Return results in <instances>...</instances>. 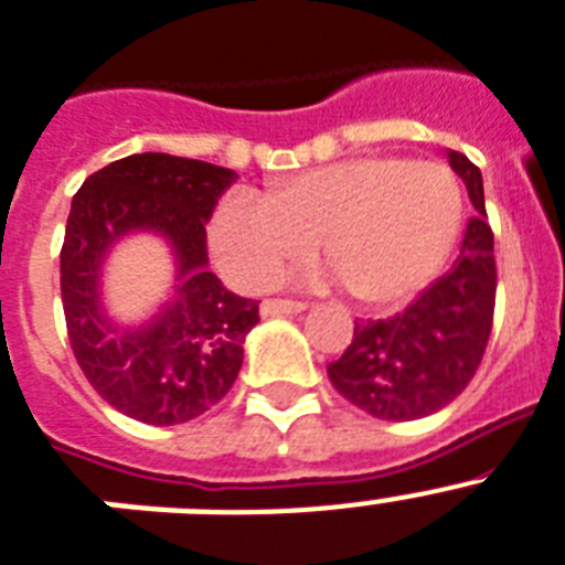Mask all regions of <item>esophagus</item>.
<instances>
[{
    "mask_svg": "<svg viewBox=\"0 0 565 565\" xmlns=\"http://www.w3.org/2000/svg\"><path fill=\"white\" fill-rule=\"evenodd\" d=\"M307 307L301 301H281V298H267L264 305H260V316L264 319H273V316H298V312H305Z\"/></svg>",
    "mask_w": 565,
    "mask_h": 565,
    "instance_id": "esophagus-1",
    "label": "esophagus"
}]
</instances>
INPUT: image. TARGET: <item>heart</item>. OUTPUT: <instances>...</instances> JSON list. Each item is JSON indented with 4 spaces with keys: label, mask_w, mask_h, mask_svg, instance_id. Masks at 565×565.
I'll list each match as a JSON object with an SVG mask.
<instances>
[{
    "label": "heart",
    "mask_w": 565,
    "mask_h": 565,
    "mask_svg": "<svg viewBox=\"0 0 565 565\" xmlns=\"http://www.w3.org/2000/svg\"><path fill=\"white\" fill-rule=\"evenodd\" d=\"M462 226V189L434 160L353 158L217 203L210 249L238 290H260L316 238L362 305L411 298L443 269Z\"/></svg>",
    "instance_id": "1"
}]
</instances>
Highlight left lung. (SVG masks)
<instances>
[{
  "instance_id": "1",
  "label": "left lung",
  "mask_w": 565,
  "mask_h": 565,
  "mask_svg": "<svg viewBox=\"0 0 565 565\" xmlns=\"http://www.w3.org/2000/svg\"><path fill=\"white\" fill-rule=\"evenodd\" d=\"M445 154L477 210L454 267L391 319L355 324L350 348L327 364L335 391L376 419H422L457 399L491 335L497 267L482 174L466 154Z\"/></svg>"
}]
</instances>
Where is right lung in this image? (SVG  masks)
Returning <instances> with one entry per match:
<instances>
[{
    "label": "right lung",
    "instance_id": "right-lung-1",
    "mask_svg": "<svg viewBox=\"0 0 565 565\" xmlns=\"http://www.w3.org/2000/svg\"><path fill=\"white\" fill-rule=\"evenodd\" d=\"M235 178L224 166L143 151L94 172L71 201L60 253L71 348L94 391L131 419L189 422L238 379L258 301L226 290L206 258V221ZM140 231L170 246L175 284L146 320L120 322L102 292L105 260Z\"/></svg>",
    "mask_w": 565,
    "mask_h": 565
}]
</instances>
